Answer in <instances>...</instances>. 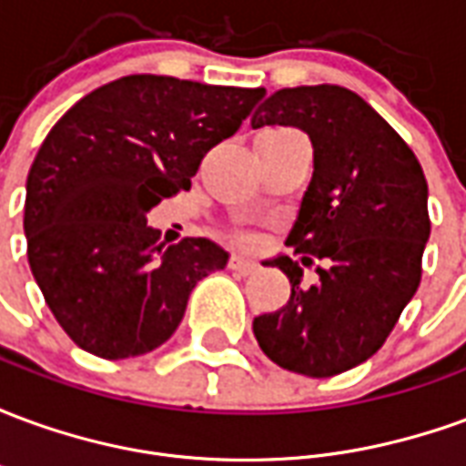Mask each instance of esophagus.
Listing matches in <instances>:
<instances>
[{
    "label": "esophagus",
    "mask_w": 466,
    "mask_h": 466,
    "mask_svg": "<svg viewBox=\"0 0 466 466\" xmlns=\"http://www.w3.org/2000/svg\"><path fill=\"white\" fill-rule=\"evenodd\" d=\"M229 267H232L237 274H242V277H247V274H252L254 269H257V264H254L252 259L242 257V254H232V259H229Z\"/></svg>",
    "instance_id": "esophagus-1"
}]
</instances>
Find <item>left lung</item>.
<instances>
[{
    "label": "left lung",
    "mask_w": 466,
    "mask_h": 466,
    "mask_svg": "<svg viewBox=\"0 0 466 466\" xmlns=\"http://www.w3.org/2000/svg\"><path fill=\"white\" fill-rule=\"evenodd\" d=\"M267 124L312 139V182L287 247L320 262V282L304 288L299 262L274 259L292 294L254 319V337L282 370L334 377L380 351L420 287L427 179L410 144L344 86L279 89L252 116L254 129Z\"/></svg>",
    "instance_id": "1"
}]
</instances>
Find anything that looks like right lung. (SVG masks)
Returning <instances> with one entry per match:
<instances>
[{
	"instance_id": "1",
	"label": "right lung",
	"mask_w": 466,
	"mask_h": 466,
	"mask_svg": "<svg viewBox=\"0 0 466 466\" xmlns=\"http://www.w3.org/2000/svg\"><path fill=\"white\" fill-rule=\"evenodd\" d=\"M264 89L129 75L79 99L26 177V257L69 339L102 360L157 350L194 284L229 254L209 239L164 247L147 212L192 187L204 154L232 137Z\"/></svg>"
}]
</instances>
